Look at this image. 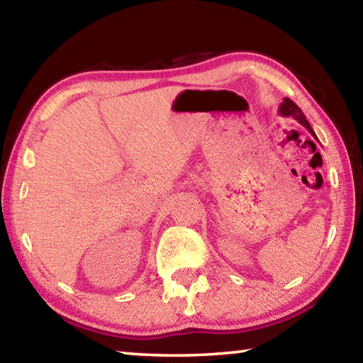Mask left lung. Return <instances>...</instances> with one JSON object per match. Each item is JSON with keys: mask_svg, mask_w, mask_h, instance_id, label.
<instances>
[{"mask_svg": "<svg viewBox=\"0 0 363 363\" xmlns=\"http://www.w3.org/2000/svg\"><path fill=\"white\" fill-rule=\"evenodd\" d=\"M279 113L281 115V116H293L294 120H296L298 123H301V125H303L307 131H309L312 136H314L315 139H317V136H315V133H314V130H312L311 128V125H309V121L306 120V116H304V113H303V110H301L296 104H294L293 101H290L288 99V97H285L284 99V102L280 104V107H279Z\"/></svg>", "mask_w": 363, "mask_h": 363, "instance_id": "8db88e82", "label": "left lung"}]
</instances>
